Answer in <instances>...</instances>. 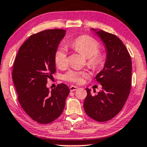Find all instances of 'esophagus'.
<instances>
[{
  "mask_svg": "<svg viewBox=\"0 0 147 147\" xmlns=\"http://www.w3.org/2000/svg\"><path fill=\"white\" fill-rule=\"evenodd\" d=\"M78 89V87L77 86H74V85H71L70 87V91H75Z\"/></svg>",
  "mask_w": 147,
  "mask_h": 147,
  "instance_id": "esophagus-1",
  "label": "esophagus"
}]
</instances>
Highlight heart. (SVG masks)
Returning a JSON list of instances; mask_svg holds the SVG:
<instances>
[{"mask_svg": "<svg viewBox=\"0 0 147 147\" xmlns=\"http://www.w3.org/2000/svg\"><path fill=\"white\" fill-rule=\"evenodd\" d=\"M68 46L72 50L81 53L86 57L87 64L92 69L100 68L104 62V56L99 52V45L96 40L89 36H81L68 43ZM56 65L60 69L65 68L68 65V54L66 48L59 47L54 54ZM89 72L87 70H69L64 74V79L71 83L81 84L84 79L89 77Z\"/></svg>", "mask_w": 147, "mask_h": 147, "instance_id": "heart-1", "label": "heart"}]
</instances>
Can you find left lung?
Instances as JSON below:
<instances>
[{
  "instance_id": "1",
  "label": "left lung",
  "mask_w": 147,
  "mask_h": 147,
  "mask_svg": "<svg viewBox=\"0 0 147 147\" xmlns=\"http://www.w3.org/2000/svg\"><path fill=\"white\" fill-rule=\"evenodd\" d=\"M105 44L106 60L103 70L95 79L102 90L92 95L86 88L87 95L84 109L90 118L97 122H106L121 111L128 99L131 88L132 60L123 42L115 35L92 29Z\"/></svg>"
}]
</instances>
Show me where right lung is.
<instances>
[{"mask_svg": "<svg viewBox=\"0 0 147 147\" xmlns=\"http://www.w3.org/2000/svg\"><path fill=\"white\" fill-rule=\"evenodd\" d=\"M65 34L56 29L31 35L20 47L13 64L12 78L19 103L40 124H49L62 114L70 92L63 83L50 91L46 86L56 71L54 54Z\"/></svg>", "mask_w": 147, "mask_h": 147, "instance_id": "add662e5", "label": "right lung"}]
</instances>
